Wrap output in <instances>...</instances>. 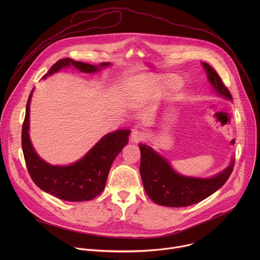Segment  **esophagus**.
Wrapping results in <instances>:
<instances>
[{"mask_svg":"<svg viewBox=\"0 0 260 260\" xmlns=\"http://www.w3.org/2000/svg\"><path fill=\"white\" fill-rule=\"evenodd\" d=\"M132 141L135 142V143H139V142H142L146 139V135L143 131H140V129H135L133 133H132Z\"/></svg>","mask_w":260,"mask_h":260,"instance_id":"34e87169","label":"esophagus"}]
</instances>
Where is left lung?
<instances>
[{"label": "left lung", "mask_w": 260, "mask_h": 260, "mask_svg": "<svg viewBox=\"0 0 260 260\" xmlns=\"http://www.w3.org/2000/svg\"><path fill=\"white\" fill-rule=\"evenodd\" d=\"M213 88L219 95L233 100L217 72L203 62ZM141 151L140 173L146 193L154 203L167 207H187L207 199L229 180L234 170V160L223 172L208 179L184 177L177 174L170 164L151 147L139 144Z\"/></svg>", "instance_id": "obj_1"}]
</instances>
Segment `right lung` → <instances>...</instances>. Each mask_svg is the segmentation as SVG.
Masks as SVG:
<instances>
[{"label":"right lung","mask_w":260,"mask_h":260,"mask_svg":"<svg viewBox=\"0 0 260 260\" xmlns=\"http://www.w3.org/2000/svg\"><path fill=\"white\" fill-rule=\"evenodd\" d=\"M102 62L95 67L72 58L57 60L43 78L56 73L63 67L73 66L84 73H93L101 67L109 66ZM25 109V116L21 129V146L27 172L37 186L55 198L68 202H84L98 197L105 188L108 174L115 157L128 143V129H118L110 133L100 140L92 149L79 161L67 167L51 166L42 160L30 144L28 137L29 101Z\"/></svg>","instance_id":"add662e5"}]
</instances>
